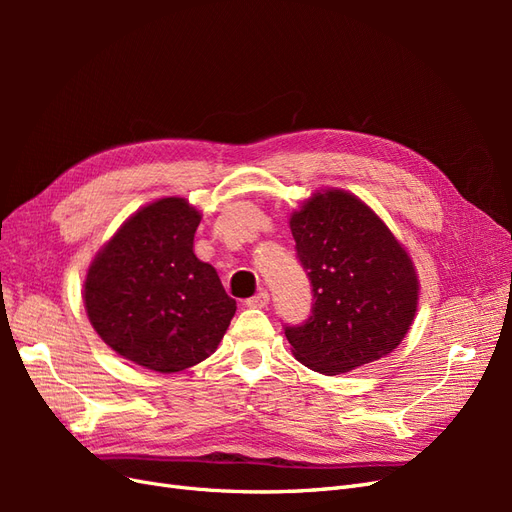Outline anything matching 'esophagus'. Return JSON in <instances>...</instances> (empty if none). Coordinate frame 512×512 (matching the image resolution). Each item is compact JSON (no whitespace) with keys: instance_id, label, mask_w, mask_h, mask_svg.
Masks as SVG:
<instances>
[{"instance_id":"1","label":"esophagus","mask_w":512,"mask_h":512,"mask_svg":"<svg viewBox=\"0 0 512 512\" xmlns=\"http://www.w3.org/2000/svg\"><path fill=\"white\" fill-rule=\"evenodd\" d=\"M245 305L247 307H256V309H262V307H267L269 305V294L262 290V292H258V294H254V297H250V299H245Z\"/></svg>"}]
</instances>
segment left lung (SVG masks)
I'll use <instances>...</instances> for the list:
<instances>
[{"label":"left lung","mask_w":512,"mask_h":512,"mask_svg":"<svg viewBox=\"0 0 512 512\" xmlns=\"http://www.w3.org/2000/svg\"><path fill=\"white\" fill-rule=\"evenodd\" d=\"M312 314L284 333L297 359L335 376L393 352L412 327L418 282L406 250L359 198L324 190L290 218Z\"/></svg>","instance_id":"left-lung-1"}]
</instances>
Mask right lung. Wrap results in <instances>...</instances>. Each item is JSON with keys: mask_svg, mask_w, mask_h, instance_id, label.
Returning a JSON list of instances; mask_svg holds the SVG:
<instances>
[{"mask_svg": "<svg viewBox=\"0 0 512 512\" xmlns=\"http://www.w3.org/2000/svg\"><path fill=\"white\" fill-rule=\"evenodd\" d=\"M198 224L185 198L156 200L117 230L85 280L87 316L104 344L160 374L205 361L237 312L194 254Z\"/></svg>", "mask_w": 512, "mask_h": 512, "instance_id": "right-lung-1", "label": "right lung"}]
</instances>
